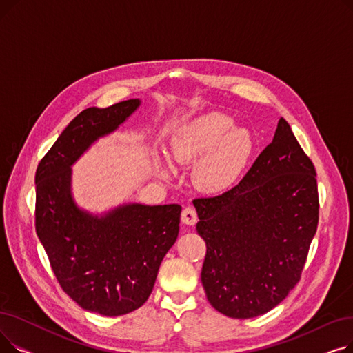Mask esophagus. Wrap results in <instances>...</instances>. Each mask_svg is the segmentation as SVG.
Returning a JSON list of instances; mask_svg holds the SVG:
<instances>
[{
    "label": "esophagus",
    "mask_w": 353,
    "mask_h": 353,
    "mask_svg": "<svg viewBox=\"0 0 353 353\" xmlns=\"http://www.w3.org/2000/svg\"><path fill=\"white\" fill-rule=\"evenodd\" d=\"M181 221L184 225L188 226H193L196 221H197V213L194 210V208L189 206V208H184L181 212Z\"/></svg>",
    "instance_id": "esophagus-1"
}]
</instances>
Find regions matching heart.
Masks as SVG:
<instances>
[{
    "mask_svg": "<svg viewBox=\"0 0 353 353\" xmlns=\"http://www.w3.org/2000/svg\"><path fill=\"white\" fill-rule=\"evenodd\" d=\"M254 139L248 128L220 111H210L181 124L170 139V156L177 163H196L193 179L197 188L220 193L234 186L254 152ZM163 176L169 165L157 159Z\"/></svg>",
    "mask_w": 353,
    "mask_h": 353,
    "instance_id": "heart-1",
    "label": "heart"
}]
</instances>
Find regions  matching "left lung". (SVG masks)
I'll use <instances>...</instances> for the list:
<instances>
[{"label": "left lung", "mask_w": 353, "mask_h": 353, "mask_svg": "<svg viewBox=\"0 0 353 353\" xmlns=\"http://www.w3.org/2000/svg\"><path fill=\"white\" fill-rule=\"evenodd\" d=\"M193 205L210 305L234 319L279 305L301 279L319 219L316 172L288 121L237 186Z\"/></svg>", "instance_id": "left-lung-1"}]
</instances>
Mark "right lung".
Listing matches in <instances>:
<instances>
[{"mask_svg":"<svg viewBox=\"0 0 353 353\" xmlns=\"http://www.w3.org/2000/svg\"><path fill=\"white\" fill-rule=\"evenodd\" d=\"M140 104V99H130L85 108L35 172V230L52 272L80 307L104 316L130 313L148 299L179 234L180 205L123 203L97 214L80 208L72 196L74 163Z\"/></svg>","mask_w":353,"mask_h":353,"instance_id":"1","label":"right lung"}]
</instances>
